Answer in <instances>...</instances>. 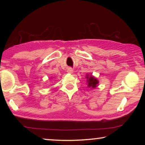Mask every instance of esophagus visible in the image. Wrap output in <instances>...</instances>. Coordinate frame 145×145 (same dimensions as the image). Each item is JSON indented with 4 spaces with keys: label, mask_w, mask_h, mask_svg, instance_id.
Listing matches in <instances>:
<instances>
[{
    "label": "esophagus",
    "mask_w": 145,
    "mask_h": 145,
    "mask_svg": "<svg viewBox=\"0 0 145 145\" xmlns=\"http://www.w3.org/2000/svg\"><path fill=\"white\" fill-rule=\"evenodd\" d=\"M73 72V70L72 69V68H69V69L68 70V73H72Z\"/></svg>",
    "instance_id": "34e87169"
}]
</instances>
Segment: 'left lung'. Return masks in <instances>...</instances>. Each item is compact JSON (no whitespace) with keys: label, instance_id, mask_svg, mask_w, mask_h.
Here are the masks:
<instances>
[{"label":"left lung","instance_id":"obj_1","mask_svg":"<svg viewBox=\"0 0 145 145\" xmlns=\"http://www.w3.org/2000/svg\"><path fill=\"white\" fill-rule=\"evenodd\" d=\"M86 78L88 87H91L92 88H95L97 86L98 84H99V80H98L96 78L94 77L92 75H87Z\"/></svg>","mask_w":145,"mask_h":145}]
</instances>
